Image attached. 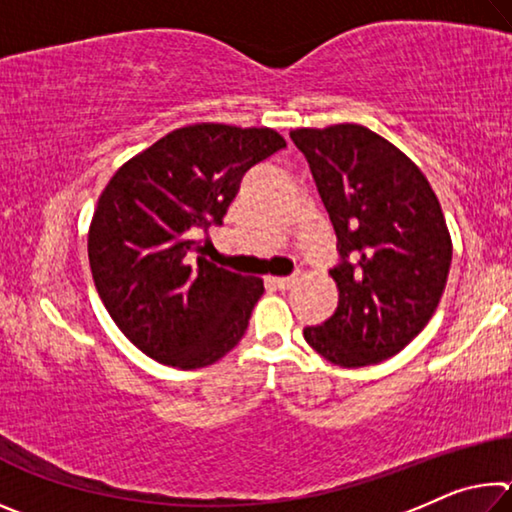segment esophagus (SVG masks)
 Listing matches in <instances>:
<instances>
[{
  "label": "esophagus",
  "mask_w": 512,
  "mask_h": 512,
  "mask_svg": "<svg viewBox=\"0 0 512 512\" xmlns=\"http://www.w3.org/2000/svg\"><path fill=\"white\" fill-rule=\"evenodd\" d=\"M268 282H273L277 289H291L293 284L298 282L296 275H289V277H268Z\"/></svg>",
  "instance_id": "obj_1"
}]
</instances>
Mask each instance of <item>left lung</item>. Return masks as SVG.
Listing matches in <instances>:
<instances>
[{"mask_svg":"<svg viewBox=\"0 0 512 512\" xmlns=\"http://www.w3.org/2000/svg\"><path fill=\"white\" fill-rule=\"evenodd\" d=\"M339 239L329 275L339 307L305 327L320 357L361 368L404 350L443 298L452 235L429 180L409 155L361 124L296 128Z\"/></svg>","mask_w":512,"mask_h":512,"instance_id":"left-lung-1","label":"left lung"}]
</instances>
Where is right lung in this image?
<instances>
[{
	"label": "right lung",
	"instance_id": "add662e5",
	"mask_svg": "<svg viewBox=\"0 0 512 512\" xmlns=\"http://www.w3.org/2000/svg\"><path fill=\"white\" fill-rule=\"evenodd\" d=\"M287 146L273 128L189 124L121 164L88 230L94 287L146 357L212 366L241 341L264 280L196 262V232L221 223L244 173Z\"/></svg>",
	"mask_w": 512,
	"mask_h": 512
}]
</instances>
